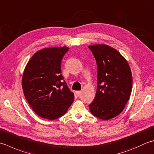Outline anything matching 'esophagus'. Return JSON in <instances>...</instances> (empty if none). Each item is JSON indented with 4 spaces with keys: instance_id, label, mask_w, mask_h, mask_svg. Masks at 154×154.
<instances>
[{
    "instance_id": "34e87169",
    "label": "esophagus",
    "mask_w": 154,
    "mask_h": 154,
    "mask_svg": "<svg viewBox=\"0 0 154 154\" xmlns=\"http://www.w3.org/2000/svg\"><path fill=\"white\" fill-rule=\"evenodd\" d=\"M81 92H82V91H77L76 92L77 95L78 96H79V95L81 94Z\"/></svg>"
}]
</instances>
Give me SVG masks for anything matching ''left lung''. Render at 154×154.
Instances as JSON below:
<instances>
[{
    "mask_svg": "<svg viewBox=\"0 0 154 154\" xmlns=\"http://www.w3.org/2000/svg\"><path fill=\"white\" fill-rule=\"evenodd\" d=\"M97 63V87L89 105L93 116L108 120L118 116L130 97L132 75L128 63L118 51L106 45L89 46Z\"/></svg>",
    "mask_w": 154,
    "mask_h": 154,
    "instance_id": "left-lung-1",
    "label": "left lung"
}]
</instances>
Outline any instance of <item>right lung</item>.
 I'll return each mask as SVG.
<instances>
[{"instance_id":"add662e5","label":"right lung","mask_w":154,"mask_h":154,"mask_svg":"<svg viewBox=\"0 0 154 154\" xmlns=\"http://www.w3.org/2000/svg\"><path fill=\"white\" fill-rule=\"evenodd\" d=\"M68 50L62 47L38 51L24 71V95L32 110L43 118L54 120L63 116L74 101V94L61 75L62 59Z\"/></svg>"}]
</instances>
